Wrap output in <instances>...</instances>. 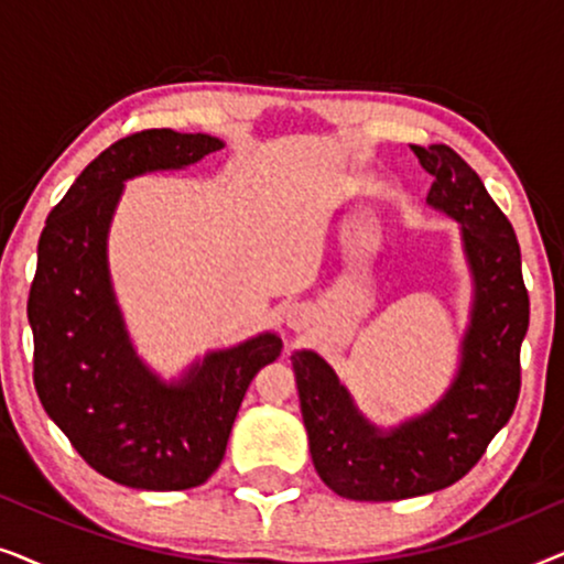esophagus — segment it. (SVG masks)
Here are the masks:
<instances>
[{
    "label": "esophagus",
    "instance_id": "1",
    "mask_svg": "<svg viewBox=\"0 0 564 564\" xmlns=\"http://www.w3.org/2000/svg\"><path fill=\"white\" fill-rule=\"evenodd\" d=\"M284 318H288V326H290L292 330H300V328H305V326H307V321H311V315H307L305 307L295 305V307H290V311H288V315H284Z\"/></svg>",
    "mask_w": 564,
    "mask_h": 564
}]
</instances>
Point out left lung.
Returning a JSON list of instances; mask_svg holds the SVG:
<instances>
[{
    "label": "left lung",
    "instance_id": "8db88e82",
    "mask_svg": "<svg viewBox=\"0 0 564 564\" xmlns=\"http://www.w3.org/2000/svg\"><path fill=\"white\" fill-rule=\"evenodd\" d=\"M411 149L434 174L426 205L459 223L473 280L469 323L444 395L388 429L359 411L321 354L292 351L315 473L351 500H403L449 488L506 426L521 390L519 354L529 328V292L513 226L457 151L444 143Z\"/></svg>",
    "mask_w": 564,
    "mask_h": 564
}]
</instances>
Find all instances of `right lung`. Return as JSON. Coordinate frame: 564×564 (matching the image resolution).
<instances>
[{"instance_id":"1","label":"right lung","mask_w":564,"mask_h":564,"mask_svg":"<svg viewBox=\"0 0 564 564\" xmlns=\"http://www.w3.org/2000/svg\"><path fill=\"white\" fill-rule=\"evenodd\" d=\"M223 145L169 128L122 138L76 176L37 241L28 300L37 398L89 467L135 490L203 485L251 380L282 351L264 330L164 380L135 351L115 295L107 238L126 182L187 169Z\"/></svg>"}]
</instances>
